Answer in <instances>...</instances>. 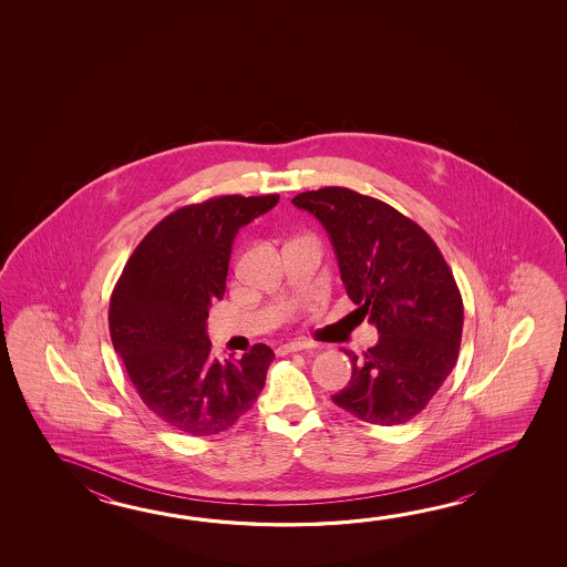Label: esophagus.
Masks as SVG:
<instances>
[{
    "label": "esophagus",
    "mask_w": 567,
    "mask_h": 567,
    "mask_svg": "<svg viewBox=\"0 0 567 567\" xmlns=\"http://www.w3.org/2000/svg\"><path fill=\"white\" fill-rule=\"evenodd\" d=\"M310 348H315V342H310V340H292V342H287V344H282L279 347V354H288V352H298V350H310Z\"/></svg>",
    "instance_id": "obj_1"
}]
</instances>
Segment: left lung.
Wrapping results in <instances>:
<instances>
[{
    "mask_svg": "<svg viewBox=\"0 0 567 567\" xmlns=\"http://www.w3.org/2000/svg\"><path fill=\"white\" fill-rule=\"evenodd\" d=\"M327 229L350 300L378 328L334 404L362 422L394 426L417 416L456 367L464 305L426 230L400 210L347 187L298 193Z\"/></svg>",
    "mask_w": 567,
    "mask_h": 567,
    "instance_id": "1",
    "label": "left lung"
}]
</instances>
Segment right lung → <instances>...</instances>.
I'll list each match as a JSON object with an SVG mask.
<instances>
[{
  "instance_id": "add662e5",
  "label": "right lung",
  "mask_w": 567,
  "mask_h": 567,
  "mask_svg": "<svg viewBox=\"0 0 567 567\" xmlns=\"http://www.w3.org/2000/svg\"><path fill=\"white\" fill-rule=\"evenodd\" d=\"M279 195H220L167 215L133 250L110 300V332L143 404L165 424L213 436L257 402L275 352L217 360L210 302L225 295L233 240Z\"/></svg>"
}]
</instances>
